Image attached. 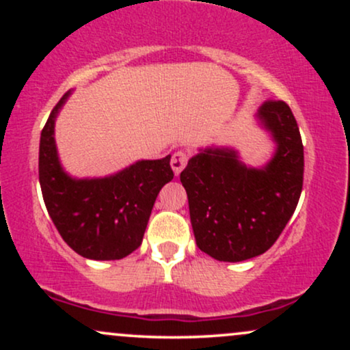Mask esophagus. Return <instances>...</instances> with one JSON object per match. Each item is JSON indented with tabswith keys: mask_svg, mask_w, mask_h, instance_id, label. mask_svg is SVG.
<instances>
[{
	"mask_svg": "<svg viewBox=\"0 0 350 350\" xmlns=\"http://www.w3.org/2000/svg\"><path fill=\"white\" fill-rule=\"evenodd\" d=\"M187 161H189V156H187L186 151H176L174 154H172L171 167H172V171H174L176 176H178L179 172L183 171L184 167H186Z\"/></svg>",
	"mask_w": 350,
	"mask_h": 350,
	"instance_id": "esophagus-1",
	"label": "esophagus"
}]
</instances>
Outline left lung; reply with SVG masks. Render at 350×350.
I'll return each mask as SVG.
<instances>
[{
    "label": "left lung",
    "instance_id": "1",
    "mask_svg": "<svg viewBox=\"0 0 350 350\" xmlns=\"http://www.w3.org/2000/svg\"><path fill=\"white\" fill-rule=\"evenodd\" d=\"M258 118L278 150L263 170L247 167L235 151L208 148L180 172L198 247L219 262H243L278 240L303 189L299 128L283 100H267Z\"/></svg>",
    "mask_w": 350,
    "mask_h": 350
}]
</instances>
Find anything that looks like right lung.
I'll return each instance as SVG.
<instances>
[{
    "label": "right lung",
    "instance_id": "add662e5",
    "mask_svg": "<svg viewBox=\"0 0 350 350\" xmlns=\"http://www.w3.org/2000/svg\"><path fill=\"white\" fill-rule=\"evenodd\" d=\"M69 94L59 100L42 128L39 183L44 204L60 237L90 260H120L142 245L159 191L174 178L171 156L138 161L103 179H72L60 167L54 122Z\"/></svg>",
    "mask_w": 350,
    "mask_h": 350
}]
</instances>
